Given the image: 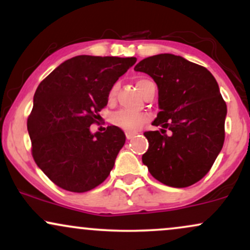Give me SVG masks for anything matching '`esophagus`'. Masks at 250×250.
Returning a JSON list of instances; mask_svg holds the SVG:
<instances>
[{
  "label": "esophagus",
  "instance_id": "1",
  "mask_svg": "<svg viewBox=\"0 0 250 250\" xmlns=\"http://www.w3.org/2000/svg\"><path fill=\"white\" fill-rule=\"evenodd\" d=\"M135 136H136V134L135 133H130V131H127V133H125V137H127V140L134 139Z\"/></svg>",
  "mask_w": 250,
  "mask_h": 250
}]
</instances>
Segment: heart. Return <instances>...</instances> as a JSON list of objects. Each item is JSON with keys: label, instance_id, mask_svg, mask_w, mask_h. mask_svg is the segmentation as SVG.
<instances>
[{"label": "heart", "instance_id": "obj_1", "mask_svg": "<svg viewBox=\"0 0 250 250\" xmlns=\"http://www.w3.org/2000/svg\"><path fill=\"white\" fill-rule=\"evenodd\" d=\"M147 79H140L137 80L136 85L139 88V90L141 91L142 85L147 82ZM117 89H119V83H114L111 85L110 89L108 91V100L111 101V100L115 99ZM148 116L143 113H134V111H129V110H119L116 113H114L110 117V122L113 123L115 127H119L123 129L125 131H133L139 130L140 128L147 122Z\"/></svg>", "mask_w": 250, "mask_h": 250}]
</instances>
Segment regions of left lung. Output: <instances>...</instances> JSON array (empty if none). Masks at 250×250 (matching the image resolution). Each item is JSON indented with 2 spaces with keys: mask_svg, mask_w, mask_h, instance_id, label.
I'll return each mask as SVG.
<instances>
[{
  "mask_svg": "<svg viewBox=\"0 0 250 250\" xmlns=\"http://www.w3.org/2000/svg\"><path fill=\"white\" fill-rule=\"evenodd\" d=\"M134 69L156 82L161 109L153 125L162 129L145 133L142 162L163 185L189 187L210 170L225 142L227 104L219 84L205 67L173 54L147 57Z\"/></svg>",
  "mask_w": 250,
  "mask_h": 250,
  "instance_id": "1",
  "label": "left lung"
}]
</instances>
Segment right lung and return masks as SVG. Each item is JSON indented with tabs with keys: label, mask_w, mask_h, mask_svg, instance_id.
I'll use <instances>...</instances> for the list:
<instances>
[{
	"label": "right lung",
	"mask_w": 250,
	"mask_h": 250,
	"mask_svg": "<svg viewBox=\"0 0 250 250\" xmlns=\"http://www.w3.org/2000/svg\"><path fill=\"white\" fill-rule=\"evenodd\" d=\"M135 62V57L75 56L37 87L27 121L31 154L60 188L84 193L110 174L125 135L115 125L91 134L90 125L107 105L109 89Z\"/></svg>",
	"instance_id": "add662e5"
}]
</instances>
